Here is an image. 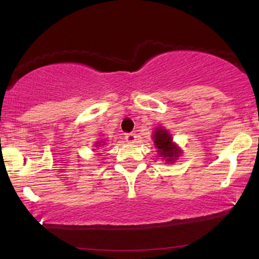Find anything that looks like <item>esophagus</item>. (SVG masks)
Instances as JSON below:
<instances>
[{
	"instance_id": "obj_1",
	"label": "esophagus",
	"mask_w": 259,
	"mask_h": 259,
	"mask_svg": "<svg viewBox=\"0 0 259 259\" xmlns=\"http://www.w3.org/2000/svg\"><path fill=\"white\" fill-rule=\"evenodd\" d=\"M136 138H137V136L134 133H127L125 139L128 144H133V143H136V140H137Z\"/></svg>"
}]
</instances>
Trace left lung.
<instances>
[{
    "label": "left lung",
    "instance_id": "8db88e82",
    "mask_svg": "<svg viewBox=\"0 0 259 259\" xmlns=\"http://www.w3.org/2000/svg\"><path fill=\"white\" fill-rule=\"evenodd\" d=\"M154 144L159 148V154L166 158V161H175L179 157L180 151L172 143V137L164 128L157 130L154 134Z\"/></svg>",
    "mask_w": 259,
    "mask_h": 259
}]
</instances>
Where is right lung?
I'll use <instances>...</instances> for the list:
<instances>
[{"mask_svg": "<svg viewBox=\"0 0 259 259\" xmlns=\"http://www.w3.org/2000/svg\"><path fill=\"white\" fill-rule=\"evenodd\" d=\"M97 146H98V145H97ZM99 146H100V145H99Z\"/></svg>", "mask_w": 259, "mask_h": 259, "instance_id": "obj_1", "label": "right lung"}]
</instances>
